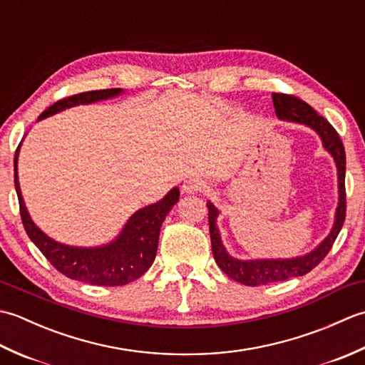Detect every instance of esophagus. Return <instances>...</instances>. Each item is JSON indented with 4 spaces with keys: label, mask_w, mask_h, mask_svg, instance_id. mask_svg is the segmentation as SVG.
Masks as SVG:
<instances>
[{
    "label": "esophagus",
    "mask_w": 365,
    "mask_h": 365,
    "mask_svg": "<svg viewBox=\"0 0 365 365\" xmlns=\"http://www.w3.org/2000/svg\"><path fill=\"white\" fill-rule=\"evenodd\" d=\"M183 192H187V195H195L197 191H202L205 188V183L202 178H197V177H191L188 178L187 182L183 183Z\"/></svg>",
    "instance_id": "esophagus-1"
}]
</instances>
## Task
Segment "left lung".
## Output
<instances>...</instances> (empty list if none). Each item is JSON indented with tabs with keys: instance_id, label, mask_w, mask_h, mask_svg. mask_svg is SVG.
I'll return each mask as SVG.
<instances>
[{
	"instance_id": "8db88e82",
	"label": "left lung",
	"mask_w": 365,
	"mask_h": 365,
	"mask_svg": "<svg viewBox=\"0 0 365 365\" xmlns=\"http://www.w3.org/2000/svg\"><path fill=\"white\" fill-rule=\"evenodd\" d=\"M273 105L279 120L294 122L306 125L314 130L320 136L323 149L327 150L337 168V188H339V200L334 213V224L329 230V234L317 245L312 251L307 254L297 255L290 259H237L230 255L222 245L221 232L218 229L216 220L220 216V210L210 200L207 202L208 207V224H210V238H212V251L215 262L218 267L234 281L245 285H265L269 282L285 281L290 277L304 276L309 271L314 269L324 259L331 250L332 243L337 238L340 229L345 221V149L340 141L337 131L331 123L317 114L312 106H309L302 100L285 96V94H273Z\"/></svg>"
}]
</instances>
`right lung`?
Listing matches in <instances>:
<instances>
[{"label":"right lung","mask_w":365,"mask_h":365,"mask_svg":"<svg viewBox=\"0 0 365 365\" xmlns=\"http://www.w3.org/2000/svg\"><path fill=\"white\" fill-rule=\"evenodd\" d=\"M120 94H123V91L119 88L83 92V94L59 100L50 108H46L38 115L37 120L50 118V115L64 111L67 108L103 102V100H110ZM20 145L15 152L14 173L21 221L31 242L41 250L51 265L64 276L75 279V281L103 287L125 285L135 281L139 276H143L150 268L155 255H157L161 224L170 212V208L178 202V196H180L178 188L174 187L158 202L139 208L138 212L130 216L125 226L119 232V235L111 240L110 243L100 246L64 245L50 238L31 220L19 182L17 166Z\"/></svg>","instance_id":"add662e5"}]
</instances>
